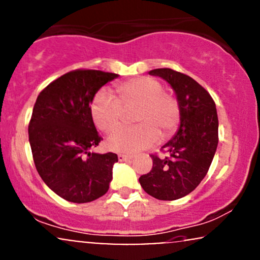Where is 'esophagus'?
Masks as SVG:
<instances>
[{
	"label": "esophagus",
	"mask_w": 260,
	"mask_h": 260,
	"mask_svg": "<svg viewBox=\"0 0 260 260\" xmlns=\"http://www.w3.org/2000/svg\"><path fill=\"white\" fill-rule=\"evenodd\" d=\"M132 159H133L132 155L118 154V160H120V161H129V160H132Z\"/></svg>",
	"instance_id": "1"
}]
</instances>
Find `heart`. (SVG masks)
Here are the masks:
<instances>
[{"label": "heart", "mask_w": 260, "mask_h": 260, "mask_svg": "<svg viewBox=\"0 0 260 260\" xmlns=\"http://www.w3.org/2000/svg\"><path fill=\"white\" fill-rule=\"evenodd\" d=\"M118 98L104 89L95 92L90 103L94 124L103 132H111L121 123L123 109L137 106L136 118L140 123L121 127L106 139L107 149L117 153H137L144 150L169 136L181 120L180 104L172 95L164 92V86L150 77H138L116 86Z\"/></svg>", "instance_id": "1"}]
</instances>
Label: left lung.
Wrapping results in <instances>:
<instances>
[{
	"label": "left lung",
	"instance_id": "8db88e82",
	"mask_svg": "<svg viewBox=\"0 0 260 260\" xmlns=\"http://www.w3.org/2000/svg\"><path fill=\"white\" fill-rule=\"evenodd\" d=\"M171 85L181 109L177 133L164 145L168 156L151 155L153 169L139 177L149 196L176 201L189 194L207 175L215 155L219 120L213 98L194 79L171 68L149 72Z\"/></svg>",
	"mask_w": 260,
	"mask_h": 260
}]
</instances>
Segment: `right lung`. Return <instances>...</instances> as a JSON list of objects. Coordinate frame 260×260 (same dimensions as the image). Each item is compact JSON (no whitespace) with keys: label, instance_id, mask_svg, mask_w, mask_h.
<instances>
[{"label":"right lung","instance_id":"obj_1","mask_svg":"<svg viewBox=\"0 0 260 260\" xmlns=\"http://www.w3.org/2000/svg\"><path fill=\"white\" fill-rule=\"evenodd\" d=\"M118 74L77 70L39 94L29 123V143L39 175L56 194L72 203L103 197L112 180L117 155L90 151L103 139L90 115L96 92Z\"/></svg>","mask_w":260,"mask_h":260}]
</instances>
